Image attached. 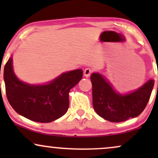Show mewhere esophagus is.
<instances>
[{
  "instance_id": "34e87169",
  "label": "esophagus",
  "mask_w": 158,
  "mask_h": 158,
  "mask_svg": "<svg viewBox=\"0 0 158 158\" xmlns=\"http://www.w3.org/2000/svg\"><path fill=\"white\" fill-rule=\"evenodd\" d=\"M91 73H92V70H90V68H86L84 70V76L86 77H90V75L91 74Z\"/></svg>"
}]
</instances>
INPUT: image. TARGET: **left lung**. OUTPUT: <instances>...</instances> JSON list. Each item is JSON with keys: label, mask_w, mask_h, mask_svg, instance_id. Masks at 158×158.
Here are the masks:
<instances>
[{"label": "left lung", "mask_w": 158, "mask_h": 158, "mask_svg": "<svg viewBox=\"0 0 158 158\" xmlns=\"http://www.w3.org/2000/svg\"><path fill=\"white\" fill-rule=\"evenodd\" d=\"M93 106L96 113L110 122L119 123L137 117L149 100L155 81L149 79L143 86L127 94L117 93L99 73H92Z\"/></svg>", "instance_id": "1"}]
</instances>
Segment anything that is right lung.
Here are the masks:
<instances>
[{
	"mask_svg": "<svg viewBox=\"0 0 158 158\" xmlns=\"http://www.w3.org/2000/svg\"><path fill=\"white\" fill-rule=\"evenodd\" d=\"M81 69L63 73L45 85H30L20 81L13 71L12 58L3 70L9 102L20 115L39 123H50L66 114L69 91L82 78Z\"/></svg>",
	"mask_w": 158,
	"mask_h": 158,
	"instance_id": "obj_1",
	"label": "right lung"
}]
</instances>
